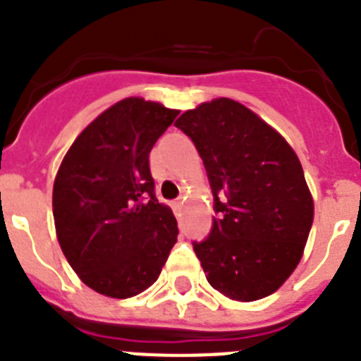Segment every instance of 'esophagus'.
I'll use <instances>...</instances> for the list:
<instances>
[{"instance_id": "34e87169", "label": "esophagus", "mask_w": 361, "mask_h": 361, "mask_svg": "<svg viewBox=\"0 0 361 361\" xmlns=\"http://www.w3.org/2000/svg\"><path fill=\"white\" fill-rule=\"evenodd\" d=\"M183 204H184V199H177L173 202V209L175 212H180V209H183Z\"/></svg>"}]
</instances>
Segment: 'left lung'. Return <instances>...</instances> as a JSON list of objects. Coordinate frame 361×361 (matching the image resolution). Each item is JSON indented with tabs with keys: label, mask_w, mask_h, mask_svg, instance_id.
I'll use <instances>...</instances> for the list:
<instances>
[{
	"label": "left lung",
	"mask_w": 361,
	"mask_h": 361,
	"mask_svg": "<svg viewBox=\"0 0 361 361\" xmlns=\"http://www.w3.org/2000/svg\"><path fill=\"white\" fill-rule=\"evenodd\" d=\"M175 126L195 142L215 197L212 233L193 244L209 286L237 302L273 295L298 266L314 219L298 155L228 97L184 111Z\"/></svg>",
	"instance_id": "1"
}]
</instances>
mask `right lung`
Wrapping results in <instances>:
<instances>
[{
	"label": "right lung",
	"mask_w": 361,
	"mask_h": 361,
	"mask_svg": "<svg viewBox=\"0 0 361 361\" xmlns=\"http://www.w3.org/2000/svg\"><path fill=\"white\" fill-rule=\"evenodd\" d=\"M178 110L126 97L72 142L54 180L52 209L63 255L82 283L130 298L161 275L177 220L155 197L149 152Z\"/></svg>",
	"instance_id": "add662e5"
}]
</instances>
